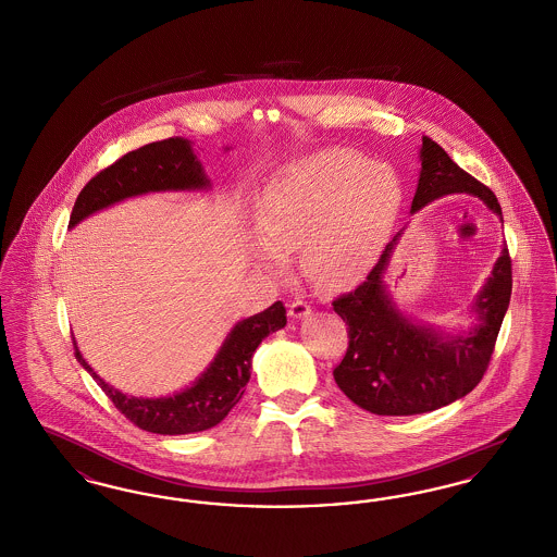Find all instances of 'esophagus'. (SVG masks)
Listing matches in <instances>:
<instances>
[{
  "mask_svg": "<svg viewBox=\"0 0 557 557\" xmlns=\"http://www.w3.org/2000/svg\"><path fill=\"white\" fill-rule=\"evenodd\" d=\"M288 313L294 319L307 318L311 313V305L307 300H302V298H294L290 307H288Z\"/></svg>",
  "mask_w": 557,
  "mask_h": 557,
  "instance_id": "esophagus-1",
  "label": "esophagus"
}]
</instances>
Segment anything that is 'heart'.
<instances>
[{"mask_svg":"<svg viewBox=\"0 0 557 557\" xmlns=\"http://www.w3.org/2000/svg\"><path fill=\"white\" fill-rule=\"evenodd\" d=\"M397 198L395 173L355 150L300 160L267 187L257 263L280 275L288 257L302 250V265L319 284H348L370 265Z\"/></svg>","mask_w":557,"mask_h":557,"instance_id":"1","label":"heart"}]
</instances>
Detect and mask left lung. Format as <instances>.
<instances>
[{"instance_id":"obj_1","label":"left lung","mask_w":557,"mask_h":557,"mask_svg":"<svg viewBox=\"0 0 557 557\" xmlns=\"http://www.w3.org/2000/svg\"><path fill=\"white\" fill-rule=\"evenodd\" d=\"M422 173L411 211L447 194H474L502 216L497 196L457 166L449 154L422 137ZM398 238V236H397ZM393 239L368 277L332 302L348 325V348L334 368L338 388L375 416H416L466 397L491 363L511 296V257L504 248L493 275L474 302L480 323L468 336L443 338L430 327L413 325L391 302L382 284Z\"/></svg>"}]
</instances>
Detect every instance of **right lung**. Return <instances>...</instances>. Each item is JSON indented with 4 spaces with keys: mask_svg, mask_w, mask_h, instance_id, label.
Segmentation results:
<instances>
[{
    "mask_svg": "<svg viewBox=\"0 0 557 557\" xmlns=\"http://www.w3.org/2000/svg\"><path fill=\"white\" fill-rule=\"evenodd\" d=\"M209 186L202 164L191 154L184 137H169L146 144L112 162L96 177H91L77 196L69 225L75 227L91 212L129 196L164 189H200ZM286 325V307L282 300L273 302L263 313L239 321L216 352L211 368L200 380L180 395L160 398L127 397L87 366L75 345V357L98 386L107 393L112 405L132 424L154 434H189L202 432L219 424L244 395L250 380L252 355L271 332Z\"/></svg>",
    "mask_w": 557,
    "mask_h": 557,
    "instance_id": "right-lung-1",
    "label": "right lung"
}]
</instances>
